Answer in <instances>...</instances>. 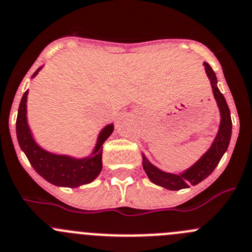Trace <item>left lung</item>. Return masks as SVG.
<instances>
[{"label": "left lung", "instance_id": "1", "mask_svg": "<svg viewBox=\"0 0 252 252\" xmlns=\"http://www.w3.org/2000/svg\"><path fill=\"white\" fill-rule=\"evenodd\" d=\"M206 66V72L208 75L209 80H211L212 87H213V94L214 98L217 99L218 103L219 111H220V126H219V131L216 136V140L212 144L211 149L194 163L192 167L188 168L181 175H173V173L163 172V171L158 170L154 165H151L146 158H143V167L145 170L146 175L150 178L151 182L155 185L161 186V187L166 188V189H171V191H178L182 188L189 187V185H197V183L202 182L204 178L208 177L220 161L221 156L226 151L229 146V141H230L231 136V117L229 107L226 104L225 98H224L223 94L217 87V77L214 71L212 70L211 65L204 63Z\"/></svg>", "mask_w": 252, "mask_h": 252}]
</instances>
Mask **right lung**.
<instances>
[{"label": "right lung", "mask_w": 252, "mask_h": 252, "mask_svg": "<svg viewBox=\"0 0 252 252\" xmlns=\"http://www.w3.org/2000/svg\"><path fill=\"white\" fill-rule=\"evenodd\" d=\"M38 71L39 69L34 72L33 76H35ZM27 94H28V91L24 92L21 99L16 129L19 146L24 151L34 170L48 182L55 186L77 187V186L92 182L102 170V149H103L102 145L107 140V138L113 133V124L107 126L99 133L96 148L90 158L77 160L69 156L50 154L39 148L32 138L26 116Z\"/></svg>", "instance_id": "add662e5"}]
</instances>
